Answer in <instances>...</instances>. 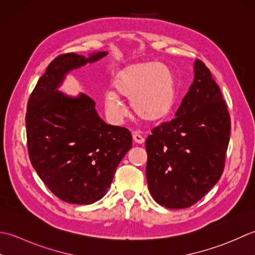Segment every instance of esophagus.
Listing matches in <instances>:
<instances>
[{"label":"esophagus","mask_w":255,"mask_h":255,"mask_svg":"<svg viewBox=\"0 0 255 255\" xmlns=\"http://www.w3.org/2000/svg\"><path fill=\"white\" fill-rule=\"evenodd\" d=\"M133 141H134L135 143H137V144H143L145 139H144V137L142 136V135H139L138 133L134 132V133H133Z\"/></svg>","instance_id":"obj_1"}]
</instances>
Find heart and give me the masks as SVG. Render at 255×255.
<instances>
[{
    "mask_svg": "<svg viewBox=\"0 0 255 255\" xmlns=\"http://www.w3.org/2000/svg\"><path fill=\"white\" fill-rule=\"evenodd\" d=\"M114 90L105 96V107L112 118L124 113L121 98L131 101L132 110L146 122L163 120L173 110L176 82L173 72L160 62H138L127 66L114 79Z\"/></svg>",
    "mask_w": 255,
    "mask_h": 255,
    "instance_id": "b5f03b06",
    "label": "heart"
}]
</instances>
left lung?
<instances>
[{
	"mask_svg": "<svg viewBox=\"0 0 255 255\" xmlns=\"http://www.w3.org/2000/svg\"><path fill=\"white\" fill-rule=\"evenodd\" d=\"M175 118L145 141L146 179L154 200L169 209L195 205L220 179L230 138V116L220 88L201 60Z\"/></svg>",
	"mask_w": 255,
	"mask_h": 255,
	"instance_id": "1",
	"label": "left lung"
}]
</instances>
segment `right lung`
<instances>
[{"mask_svg":"<svg viewBox=\"0 0 255 255\" xmlns=\"http://www.w3.org/2000/svg\"><path fill=\"white\" fill-rule=\"evenodd\" d=\"M107 54L56 57L28 99L25 121L30 163L51 193L69 204L100 200L132 147L131 132L103 121L90 97H69L57 90L69 71Z\"/></svg>","mask_w":255,"mask_h":255,"instance_id":"1","label":"right lung"}]
</instances>
